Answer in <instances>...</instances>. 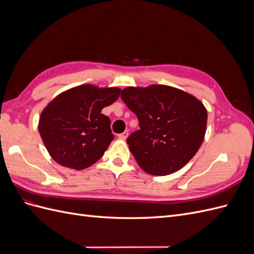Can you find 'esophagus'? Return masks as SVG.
<instances>
[{"label":"esophagus","instance_id":"1","mask_svg":"<svg viewBox=\"0 0 254 254\" xmlns=\"http://www.w3.org/2000/svg\"><path fill=\"white\" fill-rule=\"evenodd\" d=\"M127 136H128V131H124L123 133L119 134V137H120V139H122V140H126Z\"/></svg>","mask_w":254,"mask_h":254}]
</instances>
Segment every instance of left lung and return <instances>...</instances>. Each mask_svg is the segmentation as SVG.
<instances>
[{"label":"left lung","instance_id":"left-lung-1","mask_svg":"<svg viewBox=\"0 0 254 254\" xmlns=\"http://www.w3.org/2000/svg\"><path fill=\"white\" fill-rule=\"evenodd\" d=\"M121 97L139 120L127 143L136 163L150 175H170L193 158L204 139L207 113L187 92L163 84L128 87Z\"/></svg>","mask_w":254,"mask_h":254}]
</instances>
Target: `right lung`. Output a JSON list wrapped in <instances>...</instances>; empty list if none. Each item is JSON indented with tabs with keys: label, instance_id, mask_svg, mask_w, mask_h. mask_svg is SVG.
<instances>
[{
	"label": "right lung",
	"instance_id": "obj_1",
	"mask_svg": "<svg viewBox=\"0 0 254 254\" xmlns=\"http://www.w3.org/2000/svg\"><path fill=\"white\" fill-rule=\"evenodd\" d=\"M120 93L118 88L82 84L63 92L45 107L38 129L58 164L80 171L103 157L114 135L110 119L102 109L117 101Z\"/></svg>",
	"mask_w": 254,
	"mask_h": 254
}]
</instances>
